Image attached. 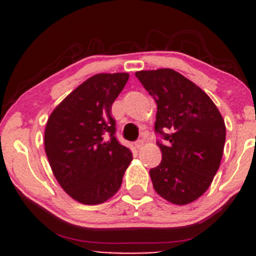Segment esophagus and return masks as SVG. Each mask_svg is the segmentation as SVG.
Instances as JSON below:
<instances>
[{"mask_svg":"<svg viewBox=\"0 0 256 256\" xmlns=\"http://www.w3.org/2000/svg\"><path fill=\"white\" fill-rule=\"evenodd\" d=\"M144 138H140V140H138V141H136V142H135V146H136V148H138V150H140L141 147L144 146Z\"/></svg>","mask_w":256,"mask_h":256,"instance_id":"obj_1","label":"esophagus"}]
</instances>
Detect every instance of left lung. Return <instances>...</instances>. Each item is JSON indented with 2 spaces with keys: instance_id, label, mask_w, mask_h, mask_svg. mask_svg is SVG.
Segmentation results:
<instances>
[{
  "instance_id": "left-lung-1",
  "label": "left lung",
  "mask_w": 256,
  "mask_h": 256,
  "mask_svg": "<svg viewBox=\"0 0 256 256\" xmlns=\"http://www.w3.org/2000/svg\"><path fill=\"white\" fill-rule=\"evenodd\" d=\"M135 76L157 104L162 161L150 170L152 184L168 202L188 204L208 190L218 171L226 124L210 98L182 74L157 69Z\"/></svg>"
}]
</instances>
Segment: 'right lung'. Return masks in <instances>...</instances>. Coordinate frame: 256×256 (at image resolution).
<instances>
[{"label":"right lung","mask_w":256,"mask_h":256,"mask_svg":"<svg viewBox=\"0 0 256 256\" xmlns=\"http://www.w3.org/2000/svg\"><path fill=\"white\" fill-rule=\"evenodd\" d=\"M128 73L96 74L72 92L48 118L44 147L54 176L73 200L100 204L118 190L132 160L116 140L112 105Z\"/></svg>","instance_id":"right-lung-1"}]
</instances>
